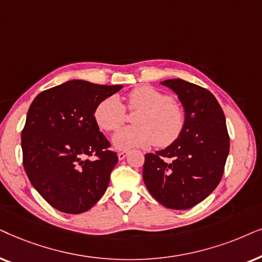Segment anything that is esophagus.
<instances>
[{
	"label": "esophagus",
	"mask_w": 262,
	"mask_h": 262,
	"mask_svg": "<svg viewBox=\"0 0 262 262\" xmlns=\"http://www.w3.org/2000/svg\"><path fill=\"white\" fill-rule=\"evenodd\" d=\"M118 159H120V160H123L124 158H125V157H127L128 156V152H125V151H123V152H120V153H118Z\"/></svg>",
	"instance_id": "1"
}]
</instances>
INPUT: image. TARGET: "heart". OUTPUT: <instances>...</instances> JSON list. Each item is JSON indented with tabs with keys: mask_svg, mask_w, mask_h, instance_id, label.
<instances>
[{
	"mask_svg": "<svg viewBox=\"0 0 262 262\" xmlns=\"http://www.w3.org/2000/svg\"><path fill=\"white\" fill-rule=\"evenodd\" d=\"M127 106L140 110L134 118L133 127L117 132L113 144L118 149L147 147L153 142L159 147H166L182 134L186 117L183 109L169 96L151 86H140L127 96ZM95 120L106 132L117 130L124 122L125 111L117 96L104 98L95 109Z\"/></svg>",
	"mask_w": 262,
	"mask_h": 262,
	"instance_id": "1",
	"label": "heart"
}]
</instances>
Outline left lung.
Returning <instances> with one entry per match:
<instances>
[{"label": "left lung", "instance_id": "8db88e82", "mask_svg": "<svg viewBox=\"0 0 262 262\" xmlns=\"http://www.w3.org/2000/svg\"><path fill=\"white\" fill-rule=\"evenodd\" d=\"M160 83L177 95L186 123L175 142L145 155L142 179L163 206L187 210L205 200L221 182L230 148L225 116L206 89L182 79Z\"/></svg>", "mask_w": 262, "mask_h": 262}]
</instances>
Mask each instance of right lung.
Segmentation results:
<instances>
[{
	"mask_svg": "<svg viewBox=\"0 0 262 262\" xmlns=\"http://www.w3.org/2000/svg\"><path fill=\"white\" fill-rule=\"evenodd\" d=\"M122 87L71 80L43 91L31 104L21 133L24 167L34 189L56 210L82 213L105 193L118 157L109 151L93 114Z\"/></svg>",
	"mask_w": 262,
	"mask_h": 262,
	"instance_id": "right-lung-1",
	"label": "right lung"
}]
</instances>
